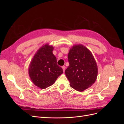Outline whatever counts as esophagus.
<instances>
[{"instance_id":"34e87169","label":"esophagus","mask_w":124,"mask_h":124,"mask_svg":"<svg viewBox=\"0 0 124 124\" xmlns=\"http://www.w3.org/2000/svg\"><path fill=\"white\" fill-rule=\"evenodd\" d=\"M62 70L63 71V72H65V69H66V67L65 66H63L62 67Z\"/></svg>"}]
</instances>
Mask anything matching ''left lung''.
<instances>
[{
  "instance_id": "8db88e82",
  "label": "left lung",
  "mask_w": 124,
  "mask_h": 124,
  "mask_svg": "<svg viewBox=\"0 0 124 124\" xmlns=\"http://www.w3.org/2000/svg\"><path fill=\"white\" fill-rule=\"evenodd\" d=\"M69 66L66 76L72 88L83 92L95 83L98 75V67L92 52L83 45L76 44L68 55Z\"/></svg>"
}]
</instances>
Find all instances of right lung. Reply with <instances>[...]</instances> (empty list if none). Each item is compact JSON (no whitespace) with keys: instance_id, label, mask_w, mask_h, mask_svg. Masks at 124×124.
<instances>
[{"instance_id":"obj_1","label":"right lung","mask_w":124,"mask_h":124,"mask_svg":"<svg viewBox=\"0 0 124 124\" xmlns=\"http://www.w3.org/2000/svg\"><path fill=\"white\" fill-rule=\"evenodd\" d=\"M54 47L46 44L40 47L30 63L28 73L30 78L38 87L45 89L53 85L63 73L57 65V59L53 54Z\"/></svg>"}]
</instances>
